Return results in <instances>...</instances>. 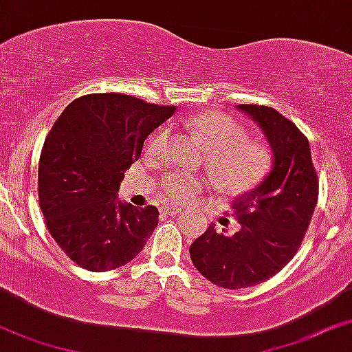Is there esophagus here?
<instances>
[{"label": "esophagus", "mask_w": 352, "mask_h": 352, "mask_svg": "<svg viewBox=\"0 0 352 352\" xmlns=\"http://www.w3.org/2000/svg\"><path fill=\"white\" fill-rule=\"evenodd\" d=\"M162 214H167V216H177L180 212L179 208H162L161 209Z\"/></svg>", "instance_id": "1"}]
</instances>
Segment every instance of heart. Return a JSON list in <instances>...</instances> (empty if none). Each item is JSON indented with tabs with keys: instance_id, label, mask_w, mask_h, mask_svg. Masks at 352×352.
I'll return each instance as SVG.
<instances>
[{
	"instance_id": "b5f03b06",
	"label": "heart",
	"mask_w": 352,
	"mask_h": 352,
	"mask_svg": "<svg viewBox=\"0 0 352 352\" xmlns=\"http://www.w3.org/2000/svg\"><path fill=\"white\" fill-rule=\"evenodd\" d=\"M188 130L211 151L208 166L216 180L232 193H245L256 188L268 175L273 155L261 141H250L245 128L229 115L206 112L188 123ZM167 141V131H155L148 141V154L155 155ZM203 185L201 180L175 173L164 180L166 197L175 201H188Z\"/></svg>"
}]
</instances>
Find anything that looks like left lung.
Masks as SVG:
<instances>
[{
    "label": "left lung",
    "mask_w": 352,
    "mask_h": 352,
    "mask_svg": "<svg viewBox=\"0 0 352 352\" xmlns=\"http://www.w3.org/2000/svg\"><path fill=\"white\" fill-rule=\"evenodd\" d=\"M237 110L263 133L273 164L256 188L232 201L237 232L221 234L211 224L190 247L195 268L224 289L256 286L281 271L299 250L318 199L310 144L299 128L271 107Z\"/></svg>",
    "instance_id": "8db88e82"
}]
</instances>
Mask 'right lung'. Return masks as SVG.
<instances>
[{"instance_id":"right-lung-1","label":"right lung","mask_w":352,"mask_h":352,"mask_svg":"<svg viewBox=\"0 0 352 352\" xmlns=\"http://www.w3.org/2000/svg\"><path fill=\"white\" fill-rule=\"evenodd\" d=\"M173 113L175 107L131 96L89 94L53 124L38 162L40 209L81 268L100 273L130 263L157 228V208L122 201L118 188L146 138Z\"/></svg>"}]
</instances>
